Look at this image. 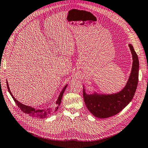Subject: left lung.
<instances>
[{
	"label": "left lung",
	"instance_id": "1",
	"mask_svg": "<svg viewBox=\"0 0 148 148\" xmlns=\"http://www.w3.org/2000/svg\"><path fill=\"white\" fill-rule=\"evenodd\" d=\"M129 47L133 56L132 69L128 82L122 91L115 94L100 95L86 94L83 90L85 105L95 117L105 119L114 116L123 110L134 96L138 84L139 63L132 45L130 44Z\"/></svg>",
	"mask_w": 148,
	"mask_h": 148
}]
</instances>
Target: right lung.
<instances>
[{"label":"right lung","mask_w":148,"mask_h":148,"mask_svg":"<svg viewBox=\"0 0 148 148\" xmlns=\"http://www.w3.org/2000/svg\"><path fill=\"white\" fill-rule=\"evenodd\" d=\"M6 83H7V87H8V92H10V94H11V95L13 97V99H14V101L15 102L16 105L18 106V107H19L20 110H21L22 112H24V113H25V114H27L29 115H31V116H33V117H39V118H46V117H47L48 116H49V115L53 114V113H54L55 112L58 110V107L60 106V105L61 103V101H62L63 94V93H64V91H65V88H66V85L65 87L63 88L62 91L61 92V93L59 95L58 99V100L56 101V105H55L54 106L52 107V108H48L47 110H38V109L35 110L33 108H31V106L24 105L23 104L18 102V101H17L15 99V98L13 97V94H11V92L10 90V87H9V86H8V82H6Z\"/></svg>","instance_id":"add662e5"}]
</instances>
